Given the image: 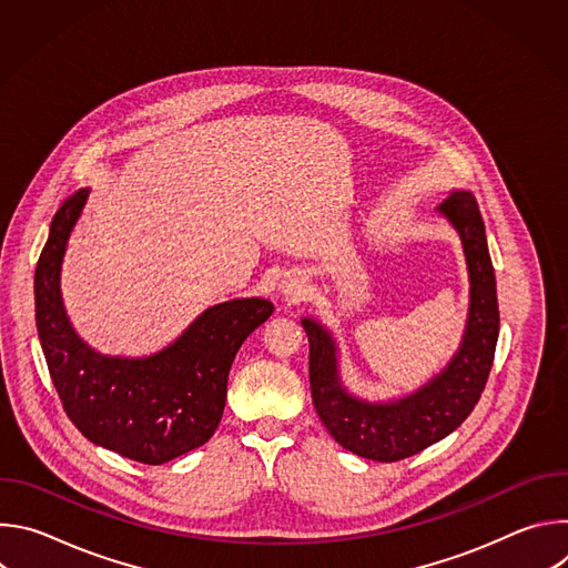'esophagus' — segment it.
Returning <instances> with one entry per match:
<instances>
[{
	"mask_svg": "<svg viewBox=\"0 0 568 568\" xmlns=\"http://www.w3.org/2000/svg\"><path fill=\"white\" fill-rule=\"evenodd\" d=\"M281 294H285V296H292V298L301 296V283H298L296 278L287 276V278L281 283Z\"/></svg>",
	"mask_w": 568,
	"mask_h": 568,
	"instance_id": "obj_1",
	"label": "esophagus"
}]
</instances>
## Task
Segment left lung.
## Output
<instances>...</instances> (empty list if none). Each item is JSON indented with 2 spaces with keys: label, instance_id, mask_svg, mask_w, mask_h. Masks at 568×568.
<instances>
[{
  "label": "left lung",
  "instance_id": "1",
  "mask_svg": "<svg viewBox=\"0 0 568 568\" xmlns=\"http://www.w3.org/2000/svg\"><path fill=\"white\" fill-rule=\"evenodd\" d=\"M458 231L469 272V314L463 344L452 362L416 393L395 402H366L339 379L337 346L314 318H301L310 342V388L314 409L331 436L348 452L395 463L449 436L476 407L490 377L499 339L497 281L485 226L471 193L454 191L440 206Z\"/></svg>",
  "mask_w": 568,
  "mask_h": 568
}]
</instances>
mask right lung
<instances>
[{"mask_svg": "<svg viewBox=\"0 0 568 568\" xmlns=\"http://www.w3.org/2000/svg\"><path fill=\"white\" fill-rule=\"evenodd\" d=\"M90 191L80 189L55 211L36 267V326L62 409L94 445L161 465L204 445L220 425L235 353L274 305L233 298L204 310L164 351L110 357L75 335L60 294L67 240Z\"/></svg>", "mask_w": 568, "mask_h": 568, "instance_id": "add662e5", "label": "right lung"}]
</instances>
